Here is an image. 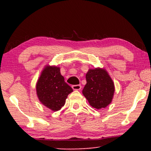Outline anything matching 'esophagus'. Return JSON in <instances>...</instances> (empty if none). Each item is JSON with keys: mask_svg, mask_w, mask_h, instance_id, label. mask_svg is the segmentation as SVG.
Segmentation results:
<instances>
[{"mask_svg": "<svg viewBox=\"0 0 151 151\" xmlns=\"http://www.w3.org/2000/svg\"><path fill=\"white\" fill-rule=\"evenodd\" d=\"M72 89L74 90H77V91H79V90H81V86L80 84H77V85H73L72 86Z\"/></svg>", "mask_w": 151, "mask_h": 151, "instance_id": "esophagus-1", "label": "esophagus"}]
</instances>
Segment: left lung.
Here are the masks:
<instances>
[{
    "label": "left lung",
    "instance_id": "obj_1",
    "mask_svg": "<svg viewBox=\"0 0 151 151\" xmlns=\"http://www.w3.org/2000/svg\"><path fill=\"white\" fill-rule=\"evenodd\" d=\"M86 84L82 93L91 107L106 108L111 103L115 86L112 79L104 68L89 69L86 74Z\"/></svg>",
    "mask_w": 151,
    "mask_h": 151
}]
</instances>
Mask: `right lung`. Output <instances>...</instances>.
<instances>
[{
    "instance_id": "obj_1",
    "label": "right lung",
    "mask_w": 151,
    "mask_h": 151,
    "mask_svg": "<svg viewBox=\"0 0 151 151\" xmlns=\"http://www.w3.org/2000/svg\"><path fill=\"white\" fill-rule=\"evenodd\" d=\"M72 91L73 89L60 73V67L45 66L36 84L37 96L41 104L57 111L64 106L67 96Z\"/></svg>"
}]
</instances>
